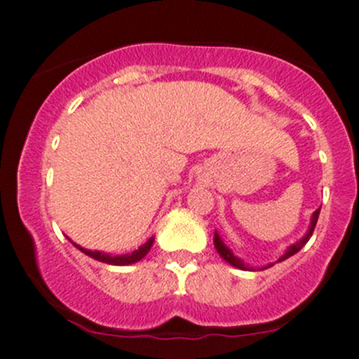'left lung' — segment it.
<instances>
[{
  "label": "left lung",
  "mask_w": 359,
  "mask_h": 359,
  "mask_svg": "<svg viewBox=\"0 0 359 359\" xmlns=\"http://www.w3.org/2000/svg\"><path fill=\"white\" fill-rule=\"evenodd\" d=\"M319 211H321V209H316V211H314V215H312V222H311V226H309V232L305 233L304 237H302V239L299 241V243H295V244H293V246H290L288 250H286V253L283 255L281 258H279V262H281V260H286V258H290V257H293V255H295V253H299V251L302 250V248H304L305 244H307V241L311 239L312 232H314V229H316V223H318V218H319ZM215 246H216V250H218L219 257H222L223 260H226V262H229L230 265H233V267H237V269H243V271H248V267H246V265H244L243 262L239 260V258H237V257H233V253H232V251H230L229 248H226L225 244H223V241L219 239V236H218V233H215Z\"/></svg>",
  "instance_id": "8db88e82"
}]
</instances>
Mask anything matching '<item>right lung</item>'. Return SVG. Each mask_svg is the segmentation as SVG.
I'll use <instances>...</instances> for the list:
<instances>
[{"label":"right lung","instance_id":"add662e5","mask_svg":"<svg viewBox=\"0 0 359 359\" xmlns=\"http://www.w3.org/2000/svg\"><path fill=\"white\" fill-rule=\"evenodd\" d=\"M151 244H154V237H151L150 241H147V243H144L143 246L137 248L136 251H133V253L118 255V257H111V255L101 253V251L85 250V248H80V246H78V244H74V246H76L80 251H83L85 255H88V257H90V258H94V260L104 262V264H109V265H130V264H136V262H140L141 258H143L144 255H147L148 251H150Z\"/></svg>","mask_w":359,"mask_h":359}]
</instances>
